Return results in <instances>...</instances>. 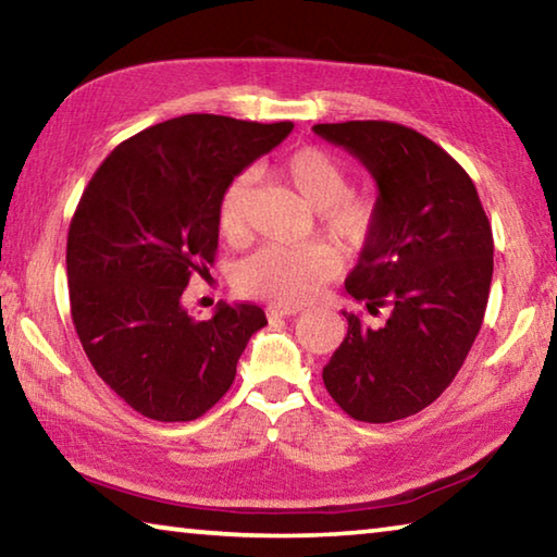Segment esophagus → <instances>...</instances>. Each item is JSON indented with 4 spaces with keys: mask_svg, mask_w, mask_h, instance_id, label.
Listing matches in <instances>:
<instances>
[{
    "mask_svg": "<svg viewBox=\"0 0 557 557\" xmlns=\"http://www.w3.org/2000/svg\"><path fill=\"white\" fill-rule=\"evenodd\" d=\"M301 312V307H287V305H275L268 309V317H295Z\"/></svg>",
    "mask_w": 557,
    "mask_h": 557,
    "instance_id": "1",
    "label": "esophagus"
}]
</instances>
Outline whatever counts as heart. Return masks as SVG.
Instances as JSON below:
<instances>
[{
	"label": "heart",
	"mask_w": 557,
	"mask_h": 557,
	"mask_svg": "<svg viewBox=\"0 0 557 557\" xmlns=\"http://www.w3.org/2000/svg\"><path fill=\"white\" fill-rule=\"evenodd\" d=\"M280 174L314 211L324 233L344 252H361L379 231V203L369 194H348V169L322 147H299L280 162ZM252 172L235 174L219 201V228L225 238H240L248 221ZM342 260L334 245L312 243L305 248H270L240 262L235 285L248 297L295 307L312 299L332 280Z\"/></svg>",
	"instance_id": "1"
}]
</instances>
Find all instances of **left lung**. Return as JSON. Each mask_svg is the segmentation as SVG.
Listing matches in <instances>:
<instances>
[{
    "instance_id": "obj_1",
    "label": "left lung",
    "mask_w": 557,
    "mask_h": 557,
    "mask_svg": "<svg viewBox=\"0 0 557 557\" xmlns=\"http://www.w3.org/2000/svg\"><path fill=\"white\" fill-rule=\"evenodd\" d=\"M379 186V231L348 272L346 292L381 329L344 312L348 332L324 385L361 422H393L435 403L482 329L494 275L492 225L469 174L420 132L398 122L314 125Z\"/></svg>"
}]
</instances>
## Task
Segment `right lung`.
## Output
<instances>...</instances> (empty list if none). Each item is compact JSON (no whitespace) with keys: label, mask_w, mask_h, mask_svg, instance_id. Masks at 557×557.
I'll return each mask as SVG.
<instances>
[{"label":"right lung","mask_w":557,"mask_h":557,"mask_svg":"<svg viewBox=\"0 0 557 557\" xmlns=\"http://www.w3.org/2000/svg\"><path fill=\"white\" fill-rule=\"evenodd\" d=\"M292 127L223 115L159 122L112 149L81 196L65 248L75 332L100 379L149 420L211 410L268 324L258 305L225 301L199 322L182 295L213 265L223 188Z\"/></svg>","instance_id":"1"}]
</instances>
